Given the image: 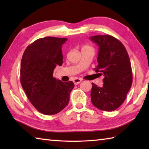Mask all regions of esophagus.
<instances>
[{"label":"esophagus","instance_id":"34e87169","mask_svg":"<svg viewBox=\"0 0 149 149\" xmlns=\"http://www.w3.org/2000/svg\"><path fill=\"white\" fill-rule=\"evenodd\" d=\"M74 81L75 85H77V84H80L81 82V79H78V78H76V79H74V81Z\"/></svg>","mask_w":149,"mask_h":149}]
</instances>
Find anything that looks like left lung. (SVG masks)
Here are the masks:
<instances>
[{"label":"left lung","mask_w":149,"mask_h":149,"mask_svg":"<svg viewBox=\"0 0 149 149\" xmlns=\"http://www.w3.org/2000/svg\"><path fill=\"white\" fill-rule=\"evenodd\" d=\"M90 39L99 46L96 72L104 76L102 86L92 83L91 99L93 104L107 112L119 108L132 85V70L125 47L110 35H95Z\"/></svg>","instance_id":"left-lung-1"}]
</instances>
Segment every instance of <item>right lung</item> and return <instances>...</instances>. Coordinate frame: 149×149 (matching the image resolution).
I'll list each match as a JSON object with an SVG mask.
<instances>
[{
  "label": "right lung",
  "instance_id": "1",
  "mask_svg": "<svg viewBox=\"0 0 149 149\" xmlns=\"http://www.w3.org/2000/svg\"><path fill=\"white\" fill-rule=\"evenodd\" d=\"M67 38L47 37L35 41L22 56L20 81L27 98L45 115L60 112L68 104L74 87L72 81L62 82L53 77L54 70L62 65V45Z\"/></svg>",
  "mask_w": 149,
  "mask_h": 149
}]
</instances>
